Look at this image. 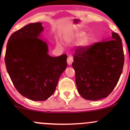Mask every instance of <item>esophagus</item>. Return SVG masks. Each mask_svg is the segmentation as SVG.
<instances>
[{
    "label": "esophagus",
    "mask_w": 130,
    "mask_h": 130,
    "mask_svg": "<svg viewBox=\"0 0 130 130\" xmlns=\"http://www.w3.org/2000/svg\"><path fill=\"white\" fill-rule=\"evenodd\" d=\"M73 61V58L72 56L69 55L67 58V63L69 64V65H71V64L72 63Z\"/></svg>",
    "instance_id": "1"
}]
</instances>
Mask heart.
Segmentation results:
<instances>
[{
    "label": "heart",
    "mask_w": 130,
    "mask_h": 130,
    "mask_svg": "<svg viewBox=\"0 0 130 130\" xmlns=\"http://www.w3.org/2000/svg\"><path fill=\"white\" fill-rule=\"evenodd\" d=\"M84 32H82V31L77 32L75 35V38L79 39L80 38L83 36L84 35ZM90 43H91V38H90L89 35H86V36H84L82 38L80 42V46H82L86 47L89 46Z\"/></svg>",
    "instance_id": "1"
}]
</instances>
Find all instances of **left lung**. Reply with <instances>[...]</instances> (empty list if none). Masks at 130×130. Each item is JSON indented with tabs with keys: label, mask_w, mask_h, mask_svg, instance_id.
<instances>
[{
	"label": "left lung",
	"mask_w": 130,
	"mask_h": 130,
	"mask_svg": "<svg viewBox=\"0 0 130 130\" xmlns=\"http://www.w3.org/2000/svg\"><path fill=\"white\" fill-rule=\"evenodd\" d=\"M111 35V39L86 47L80 46L75 50L72 67L76 86L80 95L87 100L108 96L123 71L124 57L121 39L116 32Z\"/></svg>",
	"instance_id": "left-lung-1"
}]
</instances>
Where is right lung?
<instances>
[{"mask_svg": "<svg viewBox=\"0 0 130 130\" xmlns=\"http://www.w3.org/2000/svg\"><path fill=\"white\" fill-rule=\"evenodd\" d=\"M41 23H31L11 35L5 63L10 78L21 95L32 101H45L55 92L59 78L67 67V55L48 54L46 43L40 39Z\"/></svg>", "mask_w": 130, "mask_h": 130, "instance_id": "add662e5", "label": "right lung"}]
</instances>
